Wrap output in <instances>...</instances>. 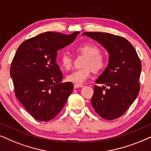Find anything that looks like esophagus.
<instances>
[{"label": "esophagus", "instance_id": "34e87169", "mask_svg": "<svg viewBox=\"0 0 151 151\" xmlns=\"http://www.w3.org/2000/svg\"><path fill=\"white\" fill-rule=\"evenodd\" d=\"M83 87V85L82 84H74V88H78Z\"/></svg>", "mask_w": 151, "mask_h": 151}]
</instances>
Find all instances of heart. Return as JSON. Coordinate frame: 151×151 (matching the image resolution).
Here are the masks:
<instances>
[{
    "label": "heart",
    "instance_id": "b5f03b06",
    "mask_svg": "<svg viewBox=\"0 0 151 151\" xmlns=\"http://www.w3.org/2000/svg\"><path fill=\"white\" fill-rule=\"evenodd\" d=\"M77 50L83 53L88 58L84 63L86 68L74 70L67 75L66 79L68 81L74 84L83 83L91 76V68L95 72H98L105 67V60L101 56L99 47L93 44H83L78 47ZM60 63L65 70H69L72 67V57L67 53H62L60 57Z\"/></svg>",
    "mask_w": 151,
    "mask_h": 151
}]
</instances>
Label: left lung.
<instances>
[{"mask_svg":"<svg viewBox=\"0 0 151 151\" xmlns=\"http://www.w3.org/2000/svg\"><path fill=\"white\" fill-rule=\"evenodd\" d=\"M82 35L98 42L109 53L107 66L95 81L104 86H95L91 104L102 118L115 119L126 111L139 94L140 59L132 44L121 36L101 32H85Z\"/></svg>","mask_w":151,"mask_h":151,"instance_id":"8db88e82","label":"left lung"}]
</instances>
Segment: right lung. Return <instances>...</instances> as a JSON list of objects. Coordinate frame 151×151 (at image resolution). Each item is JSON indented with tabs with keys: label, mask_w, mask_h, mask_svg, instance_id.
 <instances>
[{
	"label": "right lung",
	"mask_w": 151,
	"mask_h": 151,
	"mask_svg": "<svg viewBox=\"0 0 151 151\" xmlns=\"http://www.w3.org/2000/svg\"><path fill=\"white\" fill-rule=\"evenodd\" d=\"M79 33L46 32L24 41L17 49L10 68L15 95L37 121L54 118L72 92V83L62 82L57 52L72 43Z\"/></svg>",
	"instance_id": "add662e5"
}]
</instances>
